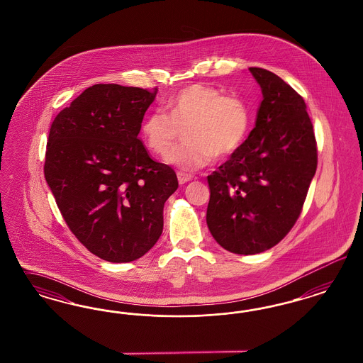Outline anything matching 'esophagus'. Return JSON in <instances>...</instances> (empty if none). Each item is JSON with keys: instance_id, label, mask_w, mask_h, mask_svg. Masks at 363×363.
<instances>
[{"instance_id": "34e87169", "label": "esophagus", "mask_w": 363, "mask_h": 363, "mask_svg": "<svg viewBox=\"0 0 363 363\" xmlns=\"http://www.w3.org/2000/svg\"><path fill=\"white\" fill-rule=\"evenodd\" d=\"M177 177H178V182H179L181 185H184V184H186V182L193 179V176L186 174V173H182V172H178Z\"/></svg>"}]
</instances>
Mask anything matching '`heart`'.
Here are the masks:
<instances>
[{"label": "heart", "instance_id": "b5f03b06", "mask_svg": "<svg viewBox=\"0 0 363 363\" xmlns=\"http://www.w3.org/2000/svg\"><path fill=\"white\" fill-rule=\"evenodd\" d=\"M169 114L161 109L149 111L141 123L146 146L164 154L176 141L179 128L186 143L166 154L167 164L184 170H197L213 161L214 155L235 153L250 129V109L237 94L208 84H193L166 101Z\"/></svg>", "mask_w": 363, "mask_h": 363}]
</instances>
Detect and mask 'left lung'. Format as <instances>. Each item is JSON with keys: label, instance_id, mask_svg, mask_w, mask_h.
<instances>
[{"label": "left lung", "instance_id": "8db88e82", "mask_svg": "<svg viewBox=\"0 0 363 363\" xmlns=\"http://www.w3.org/2000/svg\"><path fill=\"white\" fill-rule=\"evenodd\" d=\"M264 99L247 140L208 176L206 222L231 253H262L291 230L315 174L318 154L306 104L262 67L249 69Z\"/></svg>", "mask_w": 363, "mask_h": 363}]
</instances>
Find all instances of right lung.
<instances>
[{"instance_id":"right-lung-1","label":"right lung","mask_w":363,"mask_h":363,"mask_svg":"<svg viewBox=\"0 0 363 363\" xmlns=\"http://www.w3.org/2000/svg\"><path fill=\"white\" fill-rule=\"evenodd\" d=\"M157 89L97 84L50 126L44 173L66 225L90 253L122 264L162 234L176 172L150 158L138 138Z\"/></svg>"}]
</instances>
